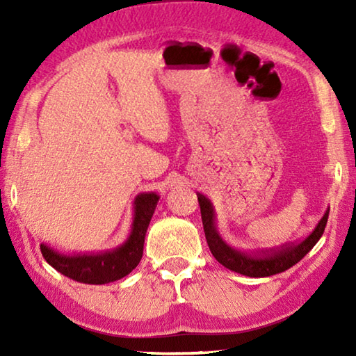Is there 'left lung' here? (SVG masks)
Here are the masks:
<instances>
[{
	"label": "left lung",
	"instance_id": "1",
	"mask_svg": "<svg viewBox=\"0 0 356 356\" xmlns=\"http://www.w3.org/2000/svg\"><path fill=\"white\" fill-rule=\"evenodd\" d=\"M197 201L201 207V218L206 240L213 257L226 268L237 272L240 275L251 276V278H264V276H272L276 273L286 272L292 265L300 262L308 252L314 248V245L322 237L328 221L330 209L323 213L322 220L318 221L314 231L308 237L298 243H289L281 246L278 250H270L262 252H243L237 251L229 246L218 236L215 227V213L213 207L206 196L197 193Z\"/></svg>",
	"mask_w": 356,
	"mask_h": 356
}]
</instances>
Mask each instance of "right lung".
I'll return each mask as SVG.
<instances>
[{"label": "right lung", "mask_w": 356, "mask_h": 356, "mask_svg": "<svg viewBox=\"0 0 356 356\" xmlns=\"http://www.w3.org/2000/svg\"><path fill=\"white\" fill-rule=\"evenodd\" d=\"M159 202L155 193H141L135 200V218L131 234L122 246L102 252V254L65 256L40 245V252L45 261L59 273L69 276L84 284H106L127 276L143 257L144 237Z\"/></svg>", "instance_id": "right-lung-1"}]
</instances>
